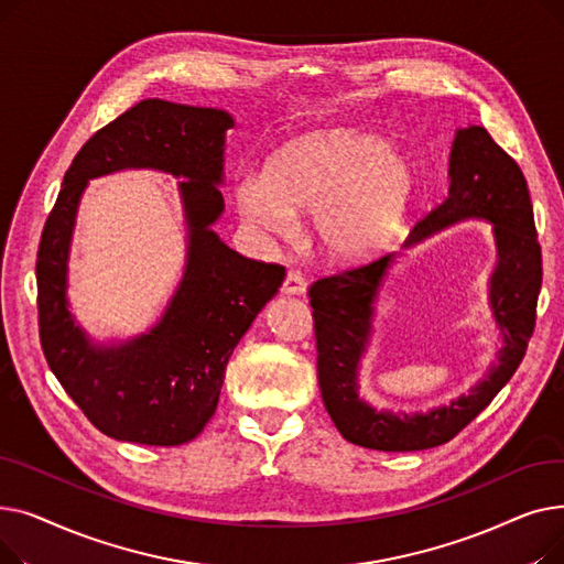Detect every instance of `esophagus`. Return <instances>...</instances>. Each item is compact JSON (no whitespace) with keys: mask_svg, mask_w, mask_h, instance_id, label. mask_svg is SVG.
<instances>
[{"mask_svg":"<svg viewBox=\"0 0 564 564\" xmlns=\"http://www.w3.org/2000/svg\"><path fill=\"white\" fill-rule=\"evenodd\" d=\"M285 294H304L306 292V276L300 270H288L283 281Z\"/></svg>","mask_w":564,"mask_h":564,"instance_id":"esophagus-1","label":"esophagus"}]
</instances>
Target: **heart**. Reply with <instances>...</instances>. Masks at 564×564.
I'll list each match as a JSON object with an SVG mask.
<instances>
[{"label": "heart", "mask_w": 564, "mask_h": 564, "mask_svg": "<svg viewBox=\"0 0 564 564\" xmlns=\"http://www.w3.org/2000/svg\"><path fill=\"white\" fill-rule=\"evenodd\" d=\"M411 192V164L393 145L324 132L285 145L264 177H240L235 198L249 224L272 232H285L292 213L313 210L319 247L336 260H361L389 245Z\"/></svg>", "instance_id": "heart-1"}]
</instances>
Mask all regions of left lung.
Masks as SVG:
<instances>
[{"instance_id":"left-lung-1","label":"left lung","mask_w":564,"mask_h":564,"mask_svg":"<svg viewBox=\"0 0 564 564\" xmlns=\"http://www.w3.org/2000/svg\"><path fill=\"white\" fill-rule=\"evenodd\" d=\"M466 217L494 224L498 267L491 276V308L506 334V347L500 349L498 366L451 406L393 416L391 411H375L357 395V368L370 332L372 300L393 256L345 267L308 288L322 400L349 443L383 453L436 448L489 406L521 366L538 319L542 249L523 171L480 126L457 132L451 153V192L413 226L406 245Z\"/></svg>"}]
</instances>
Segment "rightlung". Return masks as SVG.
Wrapping results in <instances>:
<instances>
[{
  "label": "right lung",
  "mask_w": 564,
  "mask_h": 564,
  "mask_svg": "<svg viewBox=\"0 0 564 564\" xmlns=\"http://www.w3.org/2000/svg\"><path fill=\"white\" fill-rule=\"evenodd\" d=\"M226 111L143 100L98 130L75 155L43 226L36 253L39 336L64 391L102 434L181 446L196 438L219 402L226 364L260 308L279 292L285 267L228 249L207 228L224 210ZM151 165L188 181L191 260L163 322L121 348L96 350L65 308V260L78 196L88 176Z\"/></svg>",
  "instance_id": "1"
}]
</instances>
